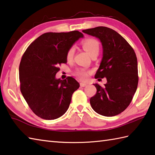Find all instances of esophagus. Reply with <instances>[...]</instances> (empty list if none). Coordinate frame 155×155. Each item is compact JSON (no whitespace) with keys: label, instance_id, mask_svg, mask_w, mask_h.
<instances>
[{"label":"esophagus","instance_id":"obj_1","mask_svg":"<svg viewBox=\"0 0 155 155\" xmlns=\"http://www.w3.org/2000/svg\"><path fill=\"white\" fill-rule=\"evenodd\" d=\"M87 85V83H80V86L81 87H84L85 86Z\"/></svg>","mask_w":155,"mask_h":155}]
</instances>
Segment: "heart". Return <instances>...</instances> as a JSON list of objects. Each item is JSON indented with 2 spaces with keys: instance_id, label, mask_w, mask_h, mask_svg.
Here are the masks:
<instances>
[{
  "instance_id": "heart-1",
  "label": "heart",
  "mask_w": 155,
  "mask_h": 155,
  "mask_svg": "<svg viewBox=\"0 0 155 155\" xmlns=\"http://www.w3.org/2000/svg\"><path fill=\"white\" fill-rule=\"evenodd\" d=\"M82 45L84 50H85L89 55L91 56L93 54L99 52V44L98 41L95 39H87L82 42ZM74 54V48L72 47L68 50L66 54V59L68 60H71L73 58ZM74 74L80 78L82 81H85L88 78L89 71L84 68H78L74 72Z\"/></svg>"
}]
</instances>
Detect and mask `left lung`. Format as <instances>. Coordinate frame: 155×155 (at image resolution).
I'll return each mask as SVG.
<instances>
[{
    "label": "left lung",
    "mask_w": 155,
    "mask_h": 155,
    "mask_svg": "<svg viewBox=\"0 0 155 155\" xmlns=\"http://www.w3.org/2000/svg\"><path fill=\"white\" fill-rule=\"evenodd\" d=\"M100 39L103 58L95 78H107V83L97 89L90 99L93 110L104 116H115L128 107L138 83V63L134 50L122 35L106 27L83 30ZM99 78L98 80H99Z\"/></svg>",
    "instance_id": "8db88e82"
}]
</instances>
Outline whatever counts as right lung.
I'll return each instance as SVG.
<instances>
[{"mask_svg": "<svg viewBox=\"0 0 155 155\" xmlns=\"http://www.w3.org/2000/svg\"><path fill=\"white\" fill-rule=\"evenodd\" d=\"M83 38L78 31L45 33L27 48L19 65L20 90L36 116L55 120L66 113L72 95L80 84L74 78L56 79L58 66L67 62L66 54Z\"/></svg>", "mask_w": 155, "mask_h": 155, "instance_id": "1", "label": "right lung"}]
</instances>
